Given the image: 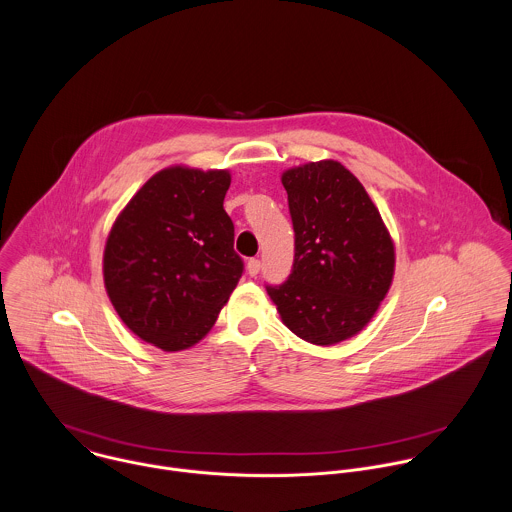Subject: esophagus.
<instances>
[{"label": "esophagus", "instance_id": "obj_1", "mask_svg": "<svg viewBox=\"0 0 512 512\" xmlns=\"http://www.w3.org/2000/svg\"><path fill=\"white\" fill-rule=\"evenodd\" d=\"M246 272H248L250 278H256L260 274V260L258 258H250L246 262Z\"/></svg>", "mask_w": 512, "mask_h": 512}]
</instances>
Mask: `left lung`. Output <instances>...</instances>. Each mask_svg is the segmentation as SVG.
<instances>
[{
	"label": "left lung",
	"instance_id": "8db88e82",
	"mask_svg": "<svg viewBox=\"0 0 512 512\" xmlns=\"http://www.w3.org/2000/svg\"><path fill=\"white\" fill-rule=\"evenodd\" d=\"M295 232L292 274L266 286L284 325L313 345H335L376 313L394 276V244L361 181L339 161L284 171Z\"/></svg>",
	"mask_w": 512,
	"mask_h": 512
}]
</instances>
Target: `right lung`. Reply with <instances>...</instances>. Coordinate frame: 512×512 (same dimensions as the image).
<instances>
[{"mask_svg": "<svg viewBox=\"0 0 512 512\" xmlns=\"http://www.w3.org/2000/svg\"><path fill=\"white\" fill-rule=\"evenodd\" d=\"M228 187L226 169H161L108 234V297L126 327L161 351L199 343L242 276L234 224L222 207Z\"/></svg>", "mask_w": 512, "mask_h": 512, "instance_id": "add662e5", "label": "right lung"}]
</instances>
